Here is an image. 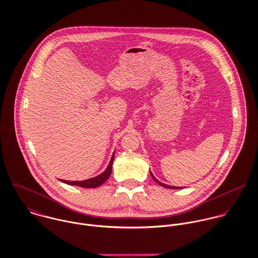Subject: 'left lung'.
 <instances>
[{"label":"left lung","mask_w":258,"mask_h":258,"mask_svg":"<svg viewBox=\"0 0 258 258\" xmlns=\"http://www.w3.org/2000/svg\"><path fill=\"white\" fill-rule=\"evenodd\" d=\"M150 175H151V177L153 178V180H154L156 183H158L159 185H161V186H163V187H165V188H169V189H180V188H182V187H177V186H170V185H167V184H164V183L160 182V181L152 174V172L151 171H150Z\"/></svg>","instance_id":"8db88e82"}]
</instances>
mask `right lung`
<instances>
[{
  "label": "right lung",
  "instance_id": "add662e5",
  "mask_svg": "<svg viewBox=\"0 0 258 258\" xmlns=\"http://www.w3.org/2000/svg\"><path fill=\"white\" fill-rule=\"evenodd\" d=\"M114 154H115V151L112 154L111 160H110L109 165L106 168V170L102 172L101 174L95 176V177L89 178V179H86V180H81V181H70V180H63V179H59V180H61L62 182L66 183V184L74 185V186H79V187H83V188H95V187H98V186L102 185L106 180H108V178L111 175L112 165H113V161H114Z\"/></svg>",
  "mask_w": 258,
  "mask_h": 258
}]
</instances>
